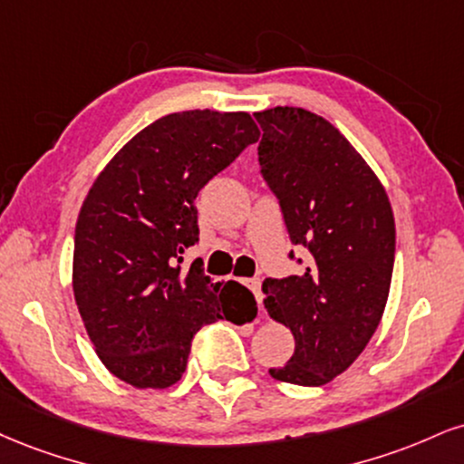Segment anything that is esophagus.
Masks as SVG:
<instances>
[{
  "instance_id": "esophagus-1",
  "label": "esophagus",
  "mask_w": 464,
  "mask_h": 464,
  "mask_svg": "<svg viewBox=\"0 0 464 464\" xmlns=\"http://www.w3.org/2000/svg\"><path fill=\"white\" fill-rule=\"evenodd\" d=\"M246 285H248L250 292L255 294L256 303L261 304V300H264V294H261V281H259V278H248V281H246Z\"/></svg>"
}]
</instances>
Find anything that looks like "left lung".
Segmentation results:
<instances>
[{
	"instance_id": "1",
	"label": "left lung",
	"mask_w": 464,
	"mask_h": 464,
	"mask_svg": "<svg viewBox=\"0 0 464 464\" xmlns=\"http://www.w3.org/2000/svg\"><path fill=\"white\" fill-rule=\"evenodd\" d=\"M255 119L264 130L261 175L289 239L311 255L303 275L264 281L267 314L295 342L292 359L270 376L322 387L353 365L381 324L395 259L393 209L381 179L326 119L287 105Z\"/></svg>"
}]
</instances>
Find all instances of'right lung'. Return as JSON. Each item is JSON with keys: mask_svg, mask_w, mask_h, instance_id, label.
Here are the masks:
<instances>
[{"mask_svg": "<svg viewBox=\"0 0 464 464\" xmlns=\"http://www.w3.org/2000/svg\"><path fill=\"white\" fill-rule=\"evenodd\" d=\"M256 140L248 111H175L136 133L88 189L72 294L97 356L131 387L175 384L200 326L244 324L255 309L239 283L179 264L198 242L200 188Z\"/></svg>", "mask_w": 464, "mask_h": 464, "instance_id": "1", "label": "right lung"}]
</instances>
